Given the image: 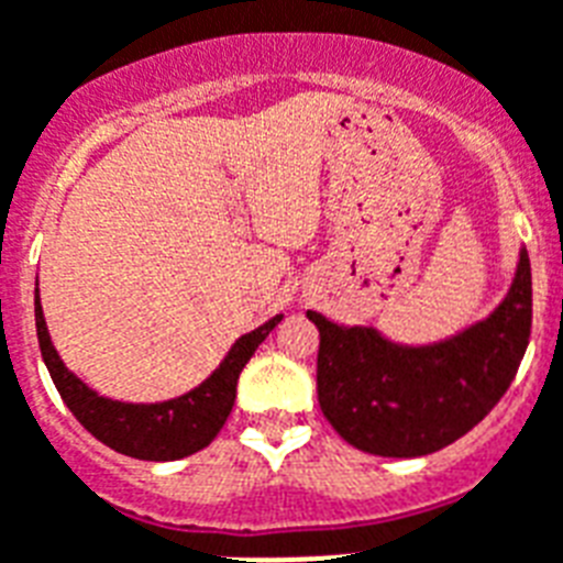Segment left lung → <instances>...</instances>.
<instances>
[{"label":"left lung","mask_w":563,"mask_h":563,"mask_svg":"<svg viewBox=\"0 0 563 563\" xmlns=\"http://www.w3.org/2000/svg\"><path fill=\"white\" fill-rule=\"evenodd\" d=\"M319 328L316 391L342 440L379 457H422L472 431L512 385L532 331L527 250L495 313L443 345L399 347L371 328Z\"/></svg>","instance_id":"left-lung-1"}]
</instances>
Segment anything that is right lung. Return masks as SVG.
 <instances>
[{"label":"right lung","mask_w":563,"mask_h":563,"mask_svg":"<svg viewBox=\"0 0 563 563\" xmlns=\"http://www.w3.org/2000/svg\"><path fill=\"white\" fill-rule=\"evenodd\" d=\"M34 313L42 360L48 365L51 379L57 385L65 406L71 408V415L82 422V429L91 431L100 443L137 460H178L201 452L203 445L212 443L232 411L241 368L247 365L267 333L282 322V316H276L258 331L241 336L221 362V368L195 391L169 399V402H157V406H129V402L97 397L59 362L57 351L51 345L45 319H42L40 296H34Z\"/></svg>","instance_id":"obj_1"}]
</instances>
